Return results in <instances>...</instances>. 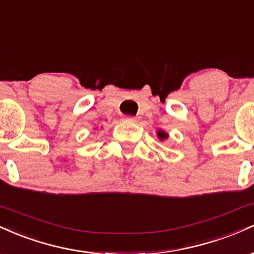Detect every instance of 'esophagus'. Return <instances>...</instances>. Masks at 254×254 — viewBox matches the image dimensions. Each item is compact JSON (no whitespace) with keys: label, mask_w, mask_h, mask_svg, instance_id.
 <instances>
[{"label":"esophagus","mask_w":254,"mask_h":254,"mask_svg":"<svg viewBox=\"0 0 254 254\" xmlns=\"http://www.w3.org/2000/svg\"><path fill=\"white\" fill-rule=\"evenodd\" d=\"M124 121L127 122V123H136V122L138 121V119H137L136 117H125Z\"/></svg>","instance_id":"obj_1"}]
</instances>
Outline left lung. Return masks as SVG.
Instances as JSON below:
<instances>
[{
  "label": "left lung",
  "mask_w": 254,
  "mask_h": 254,
  "mask_svg": "<svg viewBox=\"0 0 254 254\" xmlns=\"http://www.w3.org/2000/svg\"><path fill=\"white\" fill-rule=\"evenodd\" d=\"M156 135H157V137H159V139L160 141H164V139H167L168 138V133L166 132V131H164V130H157V132H156Z\"/></svg>",
  "instance_id": "8db88e82"
}]
</instances>
